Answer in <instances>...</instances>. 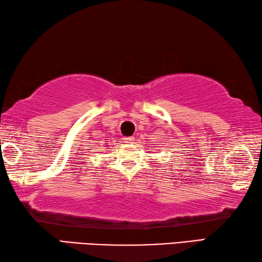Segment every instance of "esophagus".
I'll list each match as a JSON object with an SVG mask.
<instances>
[{
	"instance_id": "34e87169",
	"label": "esophagus",
	"mask_w": 262,
	"mask_h": 262,
	"mask_svg": "<svg viewBox=\"0 0 262 262\" xmlns=\"http://www.w3.org/2000/svg\"><path fill=\"white\" fill-rule=\"evenodd\" d=\"M123 140H125L126 143H133V142H134V137L128 136V137H125V139H123Z\"/></svg>"
}]
</instances>
